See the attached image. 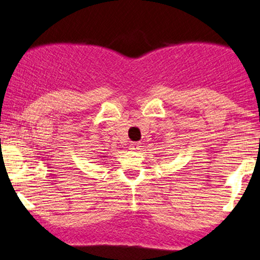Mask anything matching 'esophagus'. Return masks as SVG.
I'll list each match as a JSON object with an SVG mask.
<instances>
[{"mask_svg":"<svg viewBox=\"0 0 260 260\" xmlns=\"http://www.w3.org/2000/svg\"><path fill=\"white\" fill-rule=\"evenodd\" d=\"M129 149L131 150H134V151H138L141 149V144L140 143H132L129 145Z\"/></svg>","mask_w":260,"mask_h":260,"instance_id":"1","label":"esophagus"}]
</instances>
